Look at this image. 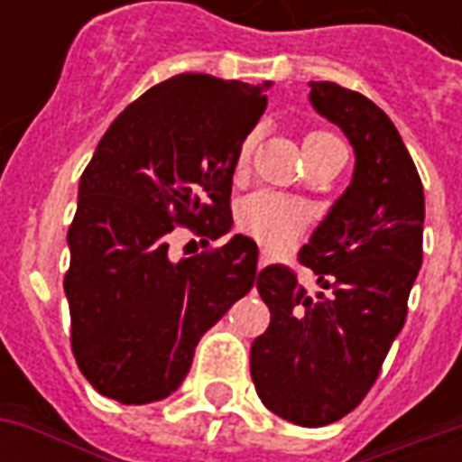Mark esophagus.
<instances>
[{"label":"esophagus","mask_w":462,"mask_h":462,"mask_svg":"<svg viewBox=\"0 0 462 462\" xmlns=\"http://www.w3.org/2000/svg\"><path fill=\"white\" fill-rule=\"evenodd\" d=\"M257 264H260V270H264V267L270 264V254H267V252H264V250L260 252V262H257Z\"/></svg>","instance_id":"34e87169"}]
</instances>
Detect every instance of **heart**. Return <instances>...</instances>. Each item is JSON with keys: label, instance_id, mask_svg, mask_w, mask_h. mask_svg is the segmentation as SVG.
I'll return each mask as SVG.
<instances>
[{"label": "heart", "instance_id": "b5f03b06", "mask_svg": "<svg viewBox=\"0 0 462 462\" xmlns=\"http://www.w3.org/2000/svg\"><path fill=\"white\" fill-rule=\"evenodd\" d=\"M331 145H341L334 135L329 133L314 131L304 138V155L324 151ZM252 148H254V138H247L242 143L240 155H237V165L245 168L250 162ZM240 225L245 230L254 235L257 240L267 242V245H282L297 237L304 225H307V210L297 205L290 198H282L277 192L260 190L252 192L250 198H245L240 205Z\"/></svg>", "mask_w": 462, "mask_h": 462}]
</instances>
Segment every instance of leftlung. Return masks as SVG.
<instances>
[{"label":"left lung","mask_w":462,"mask_h":462,"mask_svg":"<svg viewBox=\"0 0 462 462\" xmlns=\"http://www.w3.org/2000/svg\"><path fill=\"white\" fill-rule=\"evenodd\" d=\"M310 104L354 148V175L301 247L307 291L272 264L257 277L270 327L252 341L262 403L290 423L329 426L364 401L403 321L423 262V185L406 145L366 96L310 81Z\"/></svg>","instance_id":"left-lung-1"}]
</instances>
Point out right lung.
Instances as JSON below:
<instances>
[{"mask_svg":"<svg viewBox=\"0 0 462 462\" xmlns=\"http://www.w3.org/2000/svg\"><path fill=\"white\" fill-rule=\"evenodd\" d=\"M272 81L250 86L180 74L133 101L96 145L69 227L64 291L71 346L104 396L143 406L168 398L202 334L257 280V242L171 260V232L208 240L232 227V175L267 108Z\"/></svg>","mask_w":462,"mask_h":462,"instance_id":"add662e5","label":"right lung"}]
</instances>
